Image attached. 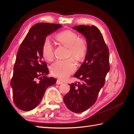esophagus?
<instances>
[{"instance_id":"34e87169","label":"esophagus","mask_w":134,"mask_h":134,"mask_svg":"<svg viewBox=\"0 0 134 134\" xmlns=\"http://www.w3.org/2000/svg\"><path fill=\"white\" fill-rule=\"evenodd\" d=\"M63 82L62 81H60V80H59V79H58L56 81V84L57 85H60V84H63Z\"/></svg>"}]
</instances>
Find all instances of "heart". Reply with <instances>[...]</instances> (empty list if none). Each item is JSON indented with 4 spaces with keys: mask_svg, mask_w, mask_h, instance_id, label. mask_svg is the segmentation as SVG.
<instances>
[{
    "mask_svg": "<svg viewBox=\"0 0 134 134\" xmlns=\"http://www.w3.org/2000/svg\"><path fill=\"white\" fill-rule=\"evenodd\" d=\"M60 43L69 48V55L77 60H81L87 52V44L86 40L79 38L76 33L71 30H64L56 36ZM42 53L47 60H51L54 56V47L49 37H46L42 45ZM76 64L72 58L57 60L51 65L52 74L61 79L67 78L76 69Z\"/></svg>",
    "mask_w": 134,
    "mask_h": 134,
    "instance_id": "obj_1",
    "label": "heart"
}]
</instances>
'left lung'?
I'll list each match as a JSON object with an SVG mask.
<instances>
[{"mask_svg": "<svg viewBox=\"0 0 134 134\" xmlns=\"http://www.w3.org/2000/svg\"><path fill=\"white\" fill-rule=\"evenodd\" d=\"M73 28L86 37L87 51L85 62L74 75L81 79V83L70 84V90L64 96L63 100L71 111L81 113L95 103L104 86L105 77L110 70L109 52L96 26L80 25Z\"/></svg>", "mask_w": 134, "mask_h": 134, "instance_id": "8db88e82", "label": "left lung"}]
</instances>
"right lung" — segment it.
Returning <instances> with one entry per match:
<instances>
[{"mask_svg":"<svg viewBox=\"0 0 134 134\" xmlns=\"http://www.w3.org/2000/svg\"><path fill=\"white\" fill-rule=\"evenodd\" d=\"M62 25L38 23L30 28L16 54L11 86L14 104L19 109L29 111L40 103L47 88L56 79L48 78L49 70L43 60L42 45L46 37Z\"/></svg>","mask_w":134,"mask_h":134,"instance_id":"obj_1","label":"right lung"}]
</instances>
